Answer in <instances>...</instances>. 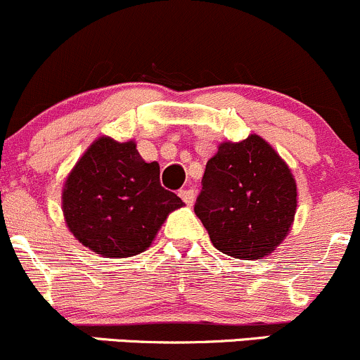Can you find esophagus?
Here are the masks:
<instances>
[{"label": "esophagus", "instance_id": "34e87169", "mask_svg": "<svg viewBox=\"0 0 360 360\" xmlns=\"http://www.w3.org/2000/svg\"><path fill=\"white\" fill-rule=\"evenodd\" d=\"M179 197L183 198V202L186 203V205H193V202H195L193 190H181L179 191Z\"/></svg>", "mask_w": 360, "mask_h": 360}]
</instances>
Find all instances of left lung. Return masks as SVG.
<instances>
[{"label":"left lung","instance_id":"1","mask_svg":"<svg viewBox=\"0 0 360 360\" xmlns=\"http://www.w3.org/2000/svg\"><path fill=\"white\" fill-rule=\"evenodd\" d=\"M296 181L288 163L250 134L219 144L207 162L195 214L219 252L261 259L288 237L296 214Z\"/></svg>","mask_w":360,"mask_h":360}]
</instances>
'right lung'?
<instances>
[{
  "label": "right lung",
  "instance_id": "add662e5",
  "mask_svg": "<svg viewBox=\"0 0 360 360\" xmlns=\"http://www.w3.org/2000/svg\"><path fill=\"white\" fill-rule=\"evenodd\" d=\"M183 200L160 184V165L144 162L134 141L99 137L69 172L63 212L72 235L106 257H130L151 245Z\"/></svg>",
  "mask_w": 360,
  "mask_h": 360
}]
</instances>
